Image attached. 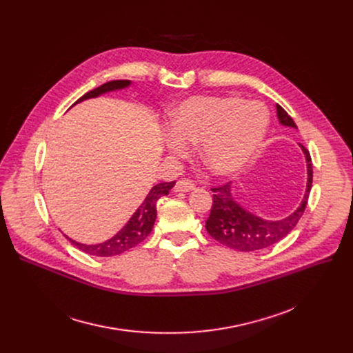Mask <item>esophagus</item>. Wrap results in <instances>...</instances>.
I'll return each mask as SVG.
<instances>
[{"label":"esophagus","instance_id":"34e87169","mask_svg":"<svg viewBox=\"0 0 353 353\" xmlns=\"http://www.w3.org/2000/svg\"><path fill=\"white\" fill-rule=\"evenodd\" d=\"M194 188H195V185H194V183L191 180H180L174 185V191L176 192H188V191H191Z\"/></svg>","mask_w":353,"mask_h":353}]
</instances>
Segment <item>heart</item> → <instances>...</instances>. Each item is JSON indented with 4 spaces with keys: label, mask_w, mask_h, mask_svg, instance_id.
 <instances>
[{
    "label": "heart",
    "mask_w": 353,
    "mask_h": 353,
    "mask_svg": "<svg viewBox=\"0 0 353 353\" xmlns=\"http://www.w3.org/2000/svg\"><path fill=\"white\" fill-rule=\"evenodd\" d=\"M268 125L270 113L263 103H245L240 97L192 96L172 110V135L166 146L181 157L187 152L185 143H201L204 165L218 176H229L256 154Z\"/></svg>",
    "instance_id": "1"
}]
</instances>
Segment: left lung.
<instances>
[{
    "label": "left lung",
    "instance_id": "1",
    "mask_svg": "<svg viewBox=\"0 0 353 353\" xmlns=\"http://www.w3.org/2000/svg\"><path fill=\"white\" fill-rule=\"evenodd\" d=\"M276 114L282 125L297 128L292 117L279 105H276ZM299 146L303 150L307 162V187L299 208L289 216L279 221L263 219L244 210L237 203L232 195L229 181L223 185L211 188L214 191L212 208L210 218L205 222L207 232L211 234V237H214L216 241L226 247L244 251L245 253V251L267 248L290 233V230L296 226L306 210L313 183V166L310 152L301 143H299Z\"/></svg>",
    "mask_w": 353,
    "mask_h": 353
}]
</instances>
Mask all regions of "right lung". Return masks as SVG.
<instances>
[{
  "label": "right lung",
  "instance_id": "right-lung-1",
  "mask_svg": "<svg viewBox=\"0 0 353 353\" xmlns=\"http://www.w3.org/2000/svg\"><path fill=\"white\" fill-rule=\"evenodd\" d=\"M131 81L123 79V81H110L108 83L100 85L99 88H94L93 90L85 93L82 97H79L77 103L82 102V100L90 99V97H97L103 93L112 92V90H119V89H124L127 86H130ZM176 181H170V183H159L157 185H154L150 188L149 194L146 195V198L143 199V203L139 205V208L134 212V215L130 218V221L125 223V226L117 233L114 234L112 239L99 243V244H82L78 243L72 239H70L67 234H64L70 243H72L77 248H79L81 251L86 254L94 256V257H113V256H119L124 251L138 245L139 243H142L146 236L150 233L154 228L155 219H157V203L158 199L163 195H168L169 191L172 190V187L174 185Z\"/></svg>",
  "mask_w": 353,
  "mask_h": 353
}]
</instances>
